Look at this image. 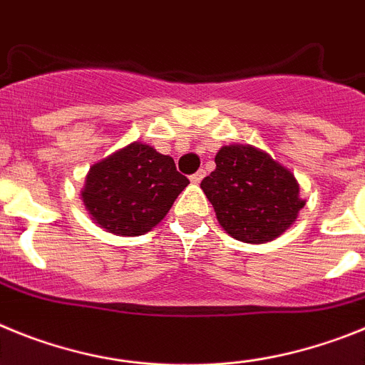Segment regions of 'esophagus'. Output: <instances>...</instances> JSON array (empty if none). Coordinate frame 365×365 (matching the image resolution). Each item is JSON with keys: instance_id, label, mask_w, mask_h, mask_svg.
Returning <instances> with one entry per match:
<instances>
[{"instance_id": "obj_1", "label": "esophagus", "mask_w": 365, "mask_h": 365, "mask_svg": "<svg viewBox=\"0 0 365 365\" xmlns=\"http://www.w3.org/2000/svg\"><path fill=\"white\" fill-rule=\"evenodd\" d=\"M204 176H205V170H204V169H200V170H198V173L191 174V178H189V180H191L192 183H200V182H202V178H204Z\"/></svg>"}]
</instances>
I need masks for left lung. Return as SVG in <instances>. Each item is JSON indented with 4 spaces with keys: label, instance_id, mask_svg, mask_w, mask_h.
Masks as SVG:
<instances>
[{
    "label": "left lung",
    "instance_id": "obj_1",
    "mask_svg": "<svg viewBox=\"0 0 365 365\" xmlns=\"http://www.w3.org/2000/svg\"><path fill=\"white\" fill-rule=\"evenodd\" d=\"M215 163L217 169L200 187L227 235L264 244L296 222L305 205L299 183L270 154L252 145H227L217 152Z\"/></svg>",
    "mask_w": 365,
    "mask_h": 365
}]
</instances>
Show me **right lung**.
I'll return each mask as SVG.
<instances>
[{"label":"right lung","mask_w":365,"mask_h":365,"mask_svg":"<svg viewBox=\"0 0 365 365\" xmlns=\"http://www.w3.org/2000/svg\"><path fill=\"white\" fill-rule=\"evenodd\" d=\"M187 183L173 158L134 141L95 163L81 195L97 226L138 237L163 220Z\"/></svg>","instance_id":"1"}]
</instances>
